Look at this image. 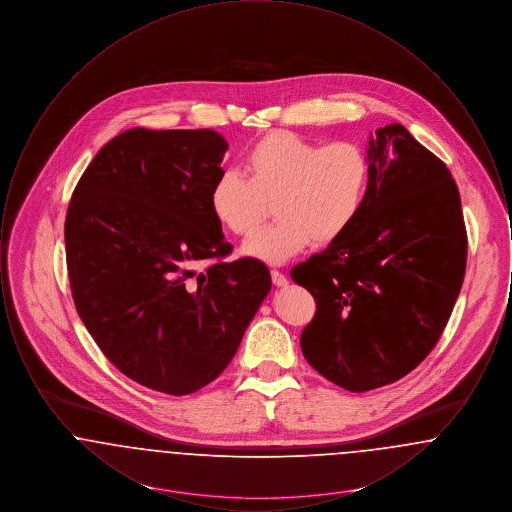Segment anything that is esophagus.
<instances>
[{"mask_svg": "<svg viewBox=\"0 0 512 512\" xmlns=\"http://www.w3.org/2000/svg\"><path fill=\"white\" fill-rule=\"evenodd\" d=\"M270 276H272V282H274V286H278V288H284V286H288V278H286V274H282L280 270H272V272H270Z\"/></svg>", "mask_w": 512, "mask_h": 512, "instance_id": "34e87169", "label": "esophagus"}]
</instances>
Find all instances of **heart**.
<instances>
[{"mask_svg":"<svg viewBox=\"0 0 512 512\" xmlns=\"http://www.w3.org/2000/svg\"><path fill=\"white\" fill-rule=\"evenodd\" d=\"M244 174L222 171L209 194L215 219L234 236L251 234L274 199L276 222L253 234L244 251L282 265L309 245L343 238L365 209L372 165L355 142L320 144L295 132H268L247 149Z\"/></svg>","mask_w":512,"mask_h":512,"instance_id":"obj_1","label":"heart"}]
</instances>
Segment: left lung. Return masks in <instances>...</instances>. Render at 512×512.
<instances>
[{
  "instance_id": "left-lung-1",
  "label": "left lung",
  "mask_w": 512,
  "mask_h": 512,
  "mask_svg": "<svg viewBox=\"0 0 512 512\" xmlns=\"http://www.w3.org/2000/svg\"><path fill=\"white\" fill-rule=\"evenodd\" d=\"M365 209L338 242L292 268L315 297L307 363L343 390L397 382L438 343L461 292L466 228L445 163L403 124L370 138Z\"/></svg>"
}]
</instances>
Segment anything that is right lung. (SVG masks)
Segmentation results:
<instances>
[{"label":"right lung","instance_id":"right-lung-1","mask_svg":"<svg viewBox=\"0 0 512 512\" xmlns=\"http://www.w3.org/2000/svg\"><path fill=\"white\" fill-rule=\"evenodd\" d=\"M226 149L209 128L126 130L99 149L67 209L78 317L124 376L169 395L219 376L272 286L259 259L224 261L232 245L209 194Z\"/></svg>","mask_w":512,"mask_h":512}]
</instances>
